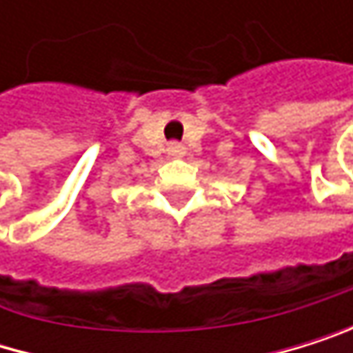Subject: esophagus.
Listing matches in <instances>:
<instances>
[{
    "mask_svg": "<svg viewBox=\"0 0 353 353\" xmlns=\"http://www.w3.org/2000/svg\"><path fill=\"white\" fill-rule=\"evenodd\" d=\"M186 152V148L182 145V143H178V141H171L169 143V154H173V157H182Z\"/></svg>",
    "mask_w": 353,
    "mask_h": 353,
    "instance_id": "obj_1",
    "label": "esophagus"
}]
</instances>
